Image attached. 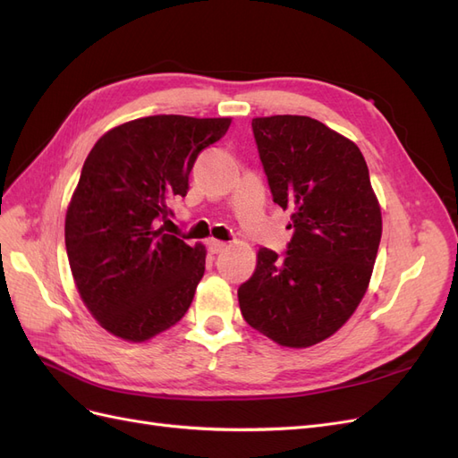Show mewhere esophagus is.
<instances>
[{
  "label": "esophagus",
  "instance_id": "obj_1",
  "mask_svg": "<svg viewBox=\"0 0 458 458\" xmlns=\"http://www.w3.org/2000/svg\"><path fill=\"white\" fill-rule=\"evenodd\" d=\"M208 248H210V252H212V254H221V252H225V250H227V242L210 239V241H208Z\"/></svg>",
  "mask_w": 458,
  "mask_h": 458
}]
</instances>
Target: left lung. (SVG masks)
<instances>
[{"mask_svg":"<svg viewBox=\"0 0 458 458\" xmlns=\"http://www.w3.org/2000/svg\"><path fill=\"white\" fill-rule=\"evenodd\" d=\"M273 202L293 210L283 254L259 248L239 286L244 321L286 348H308L348 321L369 286L382 216L355 143L310 116L254 118Z\"/></svg>","mask_w":458,"mask_h":458,"instance_id":"left-lung-1","label":"left lung"}]
</instances>
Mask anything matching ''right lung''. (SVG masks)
Returning <instances> with one entry per match:
<instances>
[{"mask_svg": "<svg viewBox=\"0 0 458 458\" xmlns=\"http://www.w3.org/2000/svg\"><path fill=\"white\" fill-rule=\"evenodd\" d=\"M229 118L157 114L106 131L88 155L64 221L68 263L91 315L114 336L148 340L182 318L206 266L202 244L164 233L200 150Z\"/></svg>", "mask_w": 458, "mask_h": 458, "instance_id": "obj_1", "label": "right lung"}]
</instances>
